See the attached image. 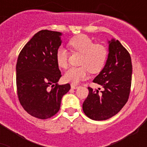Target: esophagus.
Masks as SVG:
<instances>
[{"label": "esophagus", "mask_w": 147, "mask_h": 147, "mask_svg": "<svg viewBox=\"0 0 147 147\" xmlns=\"http://www.w3.org/2000/svg\"><path fill=\"white\" fill-rule=\"evenodd\" d=\"M71 88H73V89H76V88H78V85H73V84H71Z\"/></svg>", "instance_id": "obj_1"}]
</instances>
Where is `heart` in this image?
Segmentation results:
<instances>
[{"label": "heart", "instance_id": "b5f03b06", "mask_svg": "<svg viewBox=\"0 0 147 147\" xmlns=\"http://www.w3.org/2000/svg\"><path fill=\"white\" fill-rule=\"evenodd\" d=\"M71 49L82 53L79 67H72L64 75V80L73 85L78 84L87 78L88 71L97 73L104 68L107 61L108 51L101 44H95L88 36H76L71 38L69 42ZM56 62L60 68L65 69L68 66V53L62 47L59 48L56 52Z\"/></svg>", "mask_w": 147, "mask_h": 147}]
</instances>
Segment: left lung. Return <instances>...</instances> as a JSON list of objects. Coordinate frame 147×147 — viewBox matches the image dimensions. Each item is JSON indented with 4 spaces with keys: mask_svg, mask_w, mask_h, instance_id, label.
Listing matches in <instances>:
<instances>
[{
    "mask_svg": "<svg viewBox=\"0 0 147 147\" xmlns=\"http://www.w3.org/2000/svg\"><path fill=\"white\" fill-rule=\"evenodd\" d=\"M108 44L105 67L93 80L104 89L99 92L88 88L89 94L82 105L85 115L94 121H105L114 116L123 108L130 95L132 79L130 53L118 40L112 39Z\"/></svg>",
    "mask_w": 147,
    "mask_h": 147,
    "instance_id": "left-lung-1",
    "label": "left lung"
}]
</instances>
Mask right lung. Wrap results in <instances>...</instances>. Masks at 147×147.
Segmentation results:
<instances>
[{"instance_id":"right-lung-1","label":"right lung","mask_w":147,"mask_h":147,"mask_svg":"<svg viewBox=\"0 0 147 147\" xmlns=\"http://www.w3.org/2000/svg\"><path fill=\"white\" fill-rule=\"evenodd\" d=\"M62 33L42 30L36 33L20 53L16 82L20 103L28 114L39 119L54 116L70 85H58L61 71L56 52Z\"/></svg>"}]
</instances>
